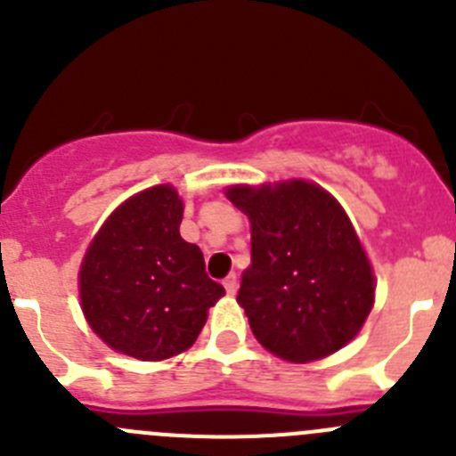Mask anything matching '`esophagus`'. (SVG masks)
I'll list each match as a JSON object with an SVG mask.
<instances>
[{
	"label": "esophagus",
	"instance_id": "1",
	"mask_svg": "<svg viewBox=\"0 0 456 456\" xmlns=\"http://www.w3.org/2000/svg\"><path fill=\"white\" fill-rule=\"evenodd\" d=\"M237 286H240V284H237V275H235V273H231V275H228V277H225V280H224V289L228 290L231 296H235V293H237Z\"/></svg>",
	"mask_w": 456,
	"mask_h": 456
}]
</instances>
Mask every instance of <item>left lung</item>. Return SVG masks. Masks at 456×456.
Masks as SVG:
<instances>
[{"mask_svg":"<svg viewBox=\"0 0 456 456\" xmlns=\"http://www.w3.org/2000/svg\"><path fill=\"white\" fill-rule=\"evenodd\" d=\"M225 194L250 219V266L237 302L259 345L290 362L345 346L370 315L376 286L340 203L306 181Z\"/></svg>","mask_w":456,"mask_h":456,"instance_id":"1","label":"left lung"}]
</instances>
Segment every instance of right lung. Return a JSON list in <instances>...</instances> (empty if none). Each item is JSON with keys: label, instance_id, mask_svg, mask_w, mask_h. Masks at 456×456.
Masks as SVG:
<instances>
[{"label": "right lung", "instance_id": "1", "mask_svg": "<svg viewBox=\"0 0 456 456\" xmlns=\"http://www.w3.org/2000/svg\"><path fill=\"white\" fill-rule=\"evenodd\" d=\"M183 203L172 185L127 199L91 241L80 268L85 318L111 349L166 361L188 349L224 296L203 253L179 235Z\"/></svg>", "mask_w": 456, "mask_h": 456}]
</instances>
